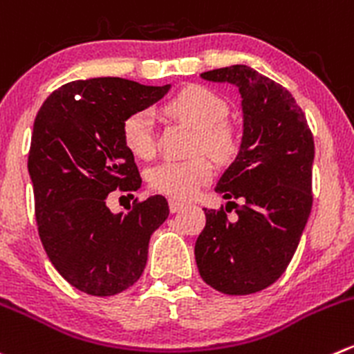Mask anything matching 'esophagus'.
<instances>
[{"mask_svg": "<svg viewBox=\"0 0 354 354\" xmlns=\"http://www.w3.org/2000/svg\"><path fill=\"white\" fill-rule=\"evenodd\" d=\"M183 207H185L183 202L174 201V198H171V201H169V211L171 212H176V211H180V209H183Z\"/></svg>", "mask_w": 354, "mask_h": 354, "instance_id": "obj_1", "label": "esophagus"}]
</instances>
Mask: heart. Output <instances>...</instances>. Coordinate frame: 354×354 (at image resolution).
<instances>
[{
	"instance_id": "b5f03b06",
	"label": "heart",
	"mask_w": 354,
	"mask_h": 354,
	"mask_svg": "<svg viewBox=\"0 0 354 354\" xmlns=\"http://www.w3.org/2000/svg\"><path fill=\"white\" fill-rule=\"evenodd\" d=\"M173 118L197 129L194 152L209 153L216 160H226L236 149L233 129L225 122L228 104L205 86L190 84L178 91L166 104ZM124 147L140 159H152L156 153L153 115L149 109H138L124 118L121 126ZM212 178V166L205 157L188 160H164L149 171V183L159 194L173 198H190Z\"/></svg>"
}]
</instances>
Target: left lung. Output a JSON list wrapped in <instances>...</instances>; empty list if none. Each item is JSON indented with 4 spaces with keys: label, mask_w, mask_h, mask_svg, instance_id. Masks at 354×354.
Masks as SVG:
<instances>
[{
    "label": "left lung",
    "mask_w": 354,
    "mask_h": 354,
    "mask_svg": "<svg viewBox=\"0 0 354 354\" xmlns=\"http://www.w3.org/2000/svg\"><path fill=\"white\" fill-rule=\"evenodd\" d=\"M201 75L239 88L243 136L239 156L214 188L240 204L204 209L195 261L212 289L245 296L275 283L299 245L313 205V133L292 95L254 68L232 65ZM230 207L236 222L225 216Z\"/></svg>",
    "instance_id": "8db88e82"
}]
</instances>
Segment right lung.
<instances>
[{
	"instance_id": "obj_1",
	"label": "right lung",
	"mask_w": 354,
	"mask_h": 354,
	"mask_svg": "<svg viewBox=\"0 0 354 354\" xmlns=\"http://www.w3.org/2000/svg\"><path fill=\"white\" fill-rule=\"evenodd\" d=\"M167 90L121 77L72 81L37 112L27 162L37 232L51 264L81 292L107 297L131 287L145 268L150 235L169 214L162 195L135 198L119 214L107 207L111 192L142 187L122 121Z\"/></svg>"
}]
</instances>
